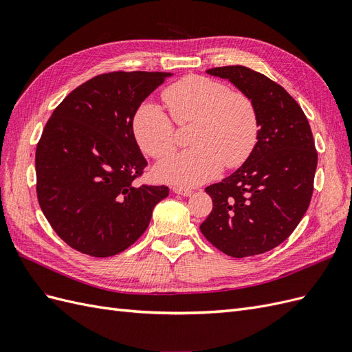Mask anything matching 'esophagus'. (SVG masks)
Wrapping results in <instances>:
<instances>
[{
  "mask_svg": "<svg viewBox=\"0 0 352 352\" xmlns=\"http://www.w3.org/2000/svg\"><path fill=\"white\" fill-rule=\"evenodd\" d=\"M173 192L177 195H184V197H190L192 195V190L182 188V186H173Z\"/></svg>",
  "mask_w": 352,
  "mask_h": 352,
  "instance_id": "1",
  "label": "esophagus"
}]
</instances>
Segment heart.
<instances>
[{
  "label": "heart",
  "instance_id": "heart-1",
  "mask_svg": "<svg viewBox=\"0 0 352 352\" xmlns=\"http://www.w3.org/2000/svg\"><path fill=\"white\" fill-rule=\"evenodd\" d=\"M177 124L195 123L190 150L170 157L155 167V175L180 186H197L217 177L223 167L242 166L258 141L260 120L252 100L230 91L225 83L190 74L163 92ZM133 133L141 150L153 158L175 151V126L154 101L144 102L133 119Z\"/></svg>",
  "mask_w": 352,
  "mask_h": 352
}]
</instances>
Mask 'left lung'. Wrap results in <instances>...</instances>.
Listing matches in <instances>:
<instances>
[{
    "label": "left lung",
    "instance_id": "obj_1",
    "mask_svg": "<svg viewBox=\"0 0 352 352\" xmlns=\"http://www.w3.org/2000/svg\"><path fill=\"white\" fill-rule=\"evenodd\" d=\"M248 95L258 111L260 133L236 172L206 192L210 216L199 226L216 248L242 258L280 245L310 206L317 153L307 117L280 85L243 66L207 70Z\"/></svg>",
    "mask_w": 352,
    "mask_h": 352
}]
</instances>
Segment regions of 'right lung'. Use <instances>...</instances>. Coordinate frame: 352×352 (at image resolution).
Segmentation results:
<instances>
[{
    "label": "right lung",
    "instance_id": "add662e5",
    "mask_svg": "<svg viewBox=\"0 0 352 352\" xmlns=\"http://www.w3.org/2000/svg\"><path fill=\"white\" fill-rule=\"evenodd\" d=\"M173 73L113 72L82 83L51 114L36 146L42 212L73 250L111 257L146 230L167 186H136L146 166L133 117Z\"/></svg>",
    "mask_w": 352,
    "mask_h": 352
}]
</instances>
